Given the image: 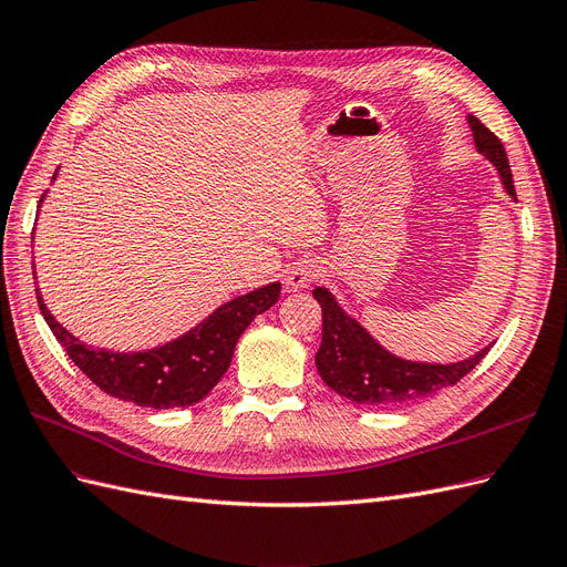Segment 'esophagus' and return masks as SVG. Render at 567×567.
I'll return each instance as SVG.
<instances>
[{"instance_id": "esophagus-1", "label": "esophagus", "mask_w": 567, "mask_h": 567, "mask_svg": "<svg viewBox=\"0 0 567 567\" xmlns=\"http://www.w3.org/2000/svg\"><path fill=\"white\" fill-rule=\"evenodd\" d=\"M318 275H320L318 261H311V258H301V261L287 268L285 285H287V289H292V292H299V289L309 287L318 278Z\"/></svg>"}]
</instances>
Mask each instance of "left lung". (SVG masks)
Returning a JSON list of instances; mask_svg holds the SVG:
<instances>
[{"label": "left lung", "instance_id": "8db88e82", "mask_svg": "<svg viewBox=\"0 0 567 567\" xmlns=\"http://www.w3.org/2000/svg\"><path fill=\"white\" fill-rule=\"evenodd\" d=\"M477 152L496 168L501 185L515 202L513 175L504 144L475 116H467ZM313 297L322 309V342L316 353V368L332 392L359 406H401L444 386L456 384L487 355L489 347L463 361L430 363L401 359L370 334L359 318L349 316L328 287H316Z\"/></svg>", "mask_w": 567, "mask_h": 567}]
</instances>
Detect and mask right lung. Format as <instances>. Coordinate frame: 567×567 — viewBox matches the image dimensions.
<instances>
[{"label": "right lung", "mask_w": 567, "mask_h": 567, "mask_svg": "<svg viewBox=\"0 0 567 567\" xmlns=\"http://www.w3.org/2000/svg\"><path fill=\"white\" fill-rule=\"evenodd\" d=\"M56 175L59 168L52 181H56ZM44 197L47 194L40 197V206ZM35 295L47 326L52 328L59 344L102 392L121 401H133L144 409H175L202 401L228 373L237 339L256 316L268 311L280 299V282H268L220 303L199 326L166 344L144 351L94 349L80 342L47 309L40 287Z\"/></svg>", "instance_id": "obj_1"}]
</instances>
